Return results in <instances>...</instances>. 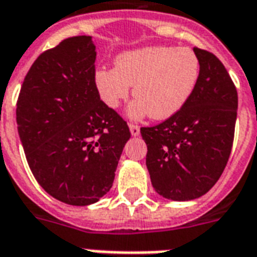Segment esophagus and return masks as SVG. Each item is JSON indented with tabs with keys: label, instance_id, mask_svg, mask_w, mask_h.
<instances>
[{
	"label": "esophagus",
	"instance_id": "1",
	"mask_svg": "<svg viewBox=\"0 0 257 257\" xmlns=\"http://www.w3.org/2000/svg\"><path fill=\"white\" fill-rule=\"evenodd\" d=\"M129 131H131L132 136H138L140 134V128L138 125H135V123H129Z\"/></svg>",
	"mask_w": 257,
	"mask_h": 257
}]
</instances>
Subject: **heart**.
Instances as JSON below:
<instances>
[{"label":"heart","instance_id":"b5f03b06","mask_svg":"<svg viewBox=\"0 0 257 257\" xmlns=\"http://www.w3.org/2000/svg\"><path fill=\"white\" fill-rule=\"evenodd\" d=\"M199 78V60L189 48L145 47L119 53L115 67L95 71V85L101 101L115 108L135 85L136 100L129 117L139 119L149 114L167 119L182 108L193 95Z\"/></svg>","mask_w":257,"mask_h":257}]
</instances>
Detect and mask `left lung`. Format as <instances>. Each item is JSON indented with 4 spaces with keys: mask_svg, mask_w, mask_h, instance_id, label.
<instances>
[{
    "mask_svg": "<svg viewBox=\"0 0 257 257\" xmlns=\"http://www.w3.org/2000/svg\"><path fill=\"white\" fill-rule=\"evenodd\" d=\"M194 53L199 78L187 103L164 122L140 128L151 184L173 201L199 198L215 186L231 153L237 119V89L226 67L205 49Z\"/></svg>",
    "mask_w": 257,
    "mask_h": 257,
    "instance_id": "1",
    "label": "left lung"
}]
</instances>
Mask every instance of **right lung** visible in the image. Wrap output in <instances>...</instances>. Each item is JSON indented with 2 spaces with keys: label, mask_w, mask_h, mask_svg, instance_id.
<instances>
[{
  "label": "right lung",
  "mask_w": 257,
  "mask_h": 257,
  "mask_svg": "<svg viewBox=\"0 0 257 257\" xmlns=\"http://www.w3.org/2000/svg\"><path fill=\"white\" fill-rule=\"evenodd\" d=\"M92 37H71L41 53L25 77L16 122L31 172L53 198L85 206L110 191L126 122L100 100Z\"/></svg>",
  "instance_id": "right-lung-1"
}]
</instances>
